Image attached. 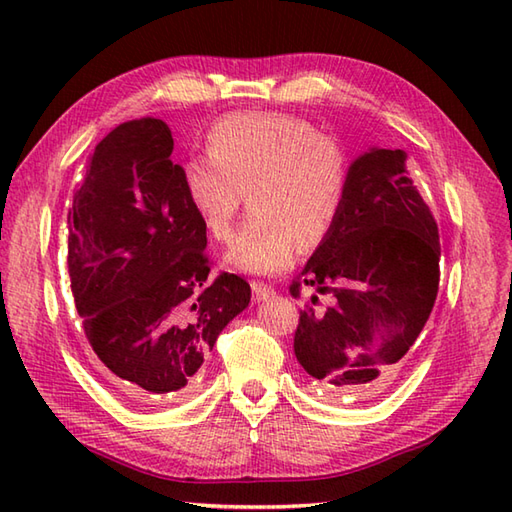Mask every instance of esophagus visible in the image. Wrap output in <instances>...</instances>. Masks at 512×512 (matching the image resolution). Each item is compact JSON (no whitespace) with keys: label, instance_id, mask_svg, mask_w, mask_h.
Instances as JSON below:
<instances>
[{"label":"esophagus","instance_id":"34e87169","mask_svg":"<svg viewBox=\"0 0 512 512\" xmlns=\"http://www.w3.org/2000/svg\"><path fill=\"white\" fill-rule=\"evenodd\" d=\"M250 288H253V297H255L257 301L270 299V297L275 295V288L268 286V284H262V281H253V284H250Z\"/></svg>","mask_w":512,"mask_h":512}]
</instances>
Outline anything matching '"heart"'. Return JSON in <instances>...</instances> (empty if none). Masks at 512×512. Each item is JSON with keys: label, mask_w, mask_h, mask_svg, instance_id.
<instances>
[{"label": "heart", "mask_w": 512, "mask_h": 512, "mask_svg": "<svg viewBox=\"0 0 512 512\" xmlns=\"http://www.w3.org/2000/svg\"><path fill=\"white\" fill-rule=\"evenodd\" d=\"M206 151L182 162L184 198L217 242L231 237L248 195L253 215L233 239L226 266L277 275L295 264L301 244L330 237L350 189V160L339 140L306 118L246 112L217 121Z\"/></svg>", "instance_id": "1"}]
</instances>
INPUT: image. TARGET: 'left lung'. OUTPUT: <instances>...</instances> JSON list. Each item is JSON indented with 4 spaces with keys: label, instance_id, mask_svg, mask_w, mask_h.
Here are the masks:
<instances>
[{
    "label": "left lung",
    "instance_id": "8db88e82",
    "mask_svg": "<svg viewBox=\"0 0 512 512\" xmlns=\"http://www.w3.org/2000/svg\"><path fill=\"white\" fill-rule=\"evenodd\" d=\"M440 284V235L402 149H372L350 167V189L330 237L314 250L301 286L330 292L299 310L295 356L325 398L374 394L416 343Z\"/></svg>",
    "mask_w": 512,
    "mask_h": 512
}]
</instances>
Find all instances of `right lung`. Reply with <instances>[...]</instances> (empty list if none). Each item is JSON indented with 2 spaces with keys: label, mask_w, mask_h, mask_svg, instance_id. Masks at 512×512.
<instances>
[{
  "label": "right lung",
  "mask_w": 512,
  "mask_h": 512,
  "mask_svg": "<svg viewBox=\"0 0 512 512\" xmlns=\"http://www.w3.org/2000/svg\"><path fill=\"white\" fill-rule=\"evenodd\" d=\"M160 118L114 127L68 211V273L96 363L136 402L189 391L217 336L250 301L211 273L206 231L184 198Z\"/></svg>",
  "instance_id": "right-lung-1"
}]
</instances>
